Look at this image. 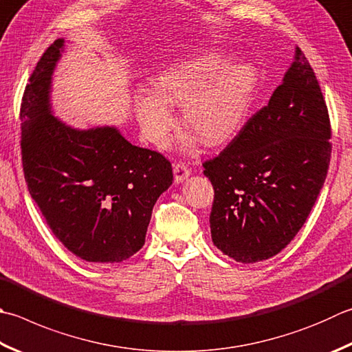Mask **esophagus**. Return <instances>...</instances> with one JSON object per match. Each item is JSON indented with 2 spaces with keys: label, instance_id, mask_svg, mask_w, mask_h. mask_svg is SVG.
<instances>
[{
  "label": "esophagus",
  "instance_id": "esophagus-1",
  "mask_svg": "<svg viewBox=\"0 0 352 352\" xmlns=\"http://www.w3.org/2000/svg\"><path fill=\"white\" fill-rule=\"evenodd\" d=\"M173 173H175V181L179 184L190 176V168L184 162H175Z\"/></svg>",
  "mask_w": 352,
  "mask_h": 352
}]
</instances>
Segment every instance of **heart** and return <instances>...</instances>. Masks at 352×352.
I'll use <instances>...</instances> for the list:
<instances>
[{"label":"heart","instance_id":"obj_1","mask_svg":"<svg viewBox=\"0 0 352 352\" xmlns=\"http://www.w3.org/2000/svg\"><path fill=\"white\" fill-rule=\"evenodd\" d=\"M219 53L184 59L159 75L155 95L138 99L136 115L148 141L164 145L175 125L170 104H182V122L205 147L228 142L243 122L254 75L248 65L227 67Z\"/></svg>","mask_w":352,"mask_h":352}]
</instances>
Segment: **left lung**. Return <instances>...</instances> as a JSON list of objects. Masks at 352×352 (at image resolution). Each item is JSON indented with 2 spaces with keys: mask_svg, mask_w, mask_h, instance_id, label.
<instances>
[{
  "mask_svg": "<svg viewBox=\"0 0 352 352\" xmlns=\"http://www.w3.org/2000/svg\"><path fill=\"white\" fill-rule=\"evenodd\" d=\"M331 122L319 81L303 52L268 105L227 147L207 159L214 188L211 239L242 263L276 256L299 233L328 175Z\"/></svg>",
  "mask_w": 352,
  "mask_h": 352,
  "instance_id": "obj_1",
  "label": "left lung"
}]
</instances>
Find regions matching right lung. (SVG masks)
<instances>
[{
	"label": "right lung",
	"instance_id": "add662e5",
	"mask_svg": "<svg viewBox=\"0 0 352 352\" xmlns=\"http://www.w3.org/2000/svg\"><path fill=\"white\" fill-rule=\"evenodd\" d=\"M64 41L36 63L19 109L29 193L49 228L82 261L118 263L138 253L157 197L173 182L159 151L131 145L113 127L75 130L50 115L49 90Z\"/></svg>",
	"mask_w": 352,
	"mask_h": 352
}]
</instances>
